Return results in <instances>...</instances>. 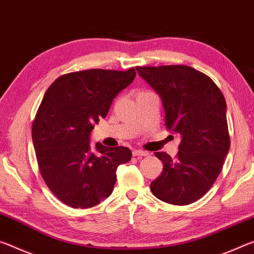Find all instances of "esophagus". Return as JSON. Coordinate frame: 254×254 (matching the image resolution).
<instances>
[{
  "label": "esophagus",
  "mask_w": 254,
  "mask_h": 254,
  "mask_svg": "<svg viewBox=\"0 0 254 254\" xmlns=\"http://www.w3.org/2000/svg\"><path fill=\"white\" fill-rule=\"evenodd\" d=\"M133 157H145L148 156V152L147 151H143V150H133L132 151Z\"/></svg>",
  "instance_id": "obj_1"
}]
</instances>
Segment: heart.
<instances>
[{
  "label": "heart",
  "mask_w": 254,
  "mask_h": 254,
  "mask_svg": "<svg viewBox=\"0 0 254 254\" xmlns=\"http://www.w3.org/2000/svg\"><path fill=\"white\" fill-rule=\"evenodd\" d=\"M145 93H150L149 91H141V92H139V94H145Z\"/></svg>",
  "instance_id": "1"
}]
</instances>
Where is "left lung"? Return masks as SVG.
<instances>
[{
	"label": "left lung",
	"instance_id": "8db88e82",
	"mask_svg": "<svg viewBox=\"0 0 254 254\" xmlns=\"http://www.w3.org/2000/svg\"><path fill=\"white\" fill-rule=\"evenodd\" d=\"M136 70L160 95L165 126L182 136L175 158L154 153L163 169L151 183L152 194L173 205L194 203L213 186L229 152L225 98L212 78L189 66H139Z\"/></svg>",
	"mask_w": 254,
	"mask_h": 254
}]
</instances>
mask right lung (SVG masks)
Listing matches in <instances>:
<instances>
[{
	"label": "right lung",
	"instance_id": "obj_1",
	"mask_svg": "<svg viewBox=\"0 0 254 254\" xmlns=\"http://www.w3.org/2000/svg\"><path fill=\"white\" fill-rule=\"evenodd\" d=\"M135 69H87L58 77L47 89L32 123V141L42 179L70 207L88 208L113 191L117 168L131 150L89 145V134L112 102L135 77Z\"/></svg>",
	"mask_w": 254,
	"mask_h": 254
}]
</instances>
